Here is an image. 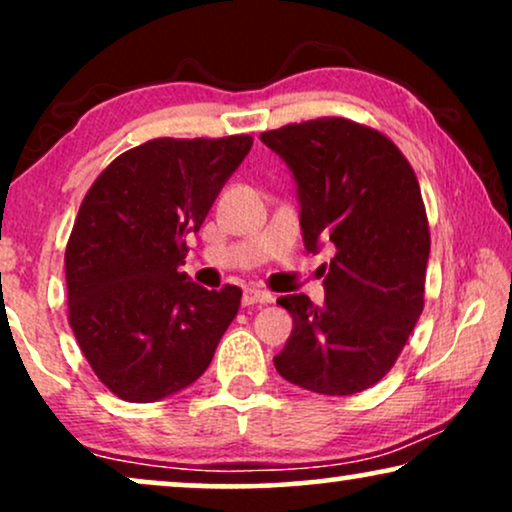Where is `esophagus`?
Instances as JSON below:
<instances>
[{
  "label": "esophagus",
  "mask_w": 512,
  "mask_h": 512,
  "mask_svg": "<svg viewBox=\"0 0 512 512\" xmlns=\"http://www.w3.org/2000/svg\"><path fill=\"white\" fill-rule=\"evenodd\" d=\"M275 296H272L270 291H263V289H244V296H242V305H265V303H272Z\"/></svg>",
  "instance_id": "obj_1"
}]
</instances>
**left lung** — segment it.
Listing matches in <instances>:
<instances>
[{"mask_svg":"<svg viewBox=\"0 0 512 512\" xmlns=\"http://www.w3.org/2000/svg\"><path fill=\"white\" fill-rule=\"evenodd\" d=\"M261 142L296 181L305 249L335 251L324 303L277 300L293 331L275 368L314 394H359L389 373L424 310L431 237L417 177L391 139L347 118L284 125Z\"/></svg>","mask_w":512,"mask_h":512,"instance_id":"1","label":"left lung"}]
</instances>
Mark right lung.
Segmentation results:
<instances>
[{"label": "right lung", "mask_w": 512, "mask_h": 512, "mask_svg": "<svg viewBox=\"0 0 512 512\" xmlns=\"http://www.w3.org/2000/svg\"><path fill=\"white\" fill-rule=\"evenodd\" d=\"M249 135L151 139L125 151L81 202L65 251L69 324L95 375L130 403L205 373L242 291H207L179 268Z\"/></svg>", "instance_id": "obj_1"}]
</instances>
